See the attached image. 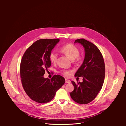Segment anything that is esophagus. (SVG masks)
<instances>
[{
	"instance_id": "34e87169",
	"label": "esophagus",
	"mask_w": 126,
	"mask_h": 126,
	"mask_svg": "<svg viewBox=\"0 0 126 126\" xmlns=\"http://www.w3.org/2000/svg\"><path fill=\"white\" fill-rule=\"evenodd\" d=\"M65 83H71V81L70 80H68V79H65Z\"/></svg>"
}]
</instances>
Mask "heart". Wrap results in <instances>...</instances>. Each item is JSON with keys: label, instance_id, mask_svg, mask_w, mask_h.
I'll return each instance as SVG.
<instances>
[{"label": "heart", "instance_id": "1", "mask_svg": "<svg viewBox=\"0 0 126 126\" xmlns=\"http://www.w3.org/2000/svg\"><path fill=\"white\" fill-rule=\"evenodd\" d=\"M61 50L72 60H74L79 55V49L76 46L72 44H67L62 46ZM57 53L54 51L51 52L49 55V59L51 62L55 63L57 61ZM61 73L63 75L69 77L71 76L72 71L70 70H62Z\"/></svg>", "mask_w": 126, "mask_h": 126}]
</instances>
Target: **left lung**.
<instances>
[{
	"mask_svg": "<svg viewBox=\"0 0 126 126\" xmlns=\"http://www.w3.org/2000/svg\"><path fill=\"white\" fill-rule=\"evenodd\" d=\"M74 43H80L84 48V62L75 74L83 79L82 82L72 81L74 89L70 95L77 103L87 104L95 98L102 88L105 73L104 61L100 51L93 43L84 39H77Z\"/></svg>",
	"mask_w": 126,
	"mask_h": 126,
	"instance_id": "1",
	"label": "left lung"
}]
</instances>
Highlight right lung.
<instances>
[{"label": "right lung", "mask_w": 126, "mask_h": 126, "mask_svg": "<svg viewBox=\"0 0 126 126\" xmlns=\"http://www.w3.org/2000/svg\"><path fill=\"white\" fill-rule=\"evenodd\" d=\"M59 39H40L28 48L21 60L20 77L23 88L31 99L45 103L53 99L56 92L65 84V79L54 75L51 79L43 77L51 65L50 53Z\"/></svg>", "instance_id": "add662e5"}]
</instances>
